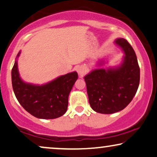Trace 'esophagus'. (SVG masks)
I'll return each instance as SVG.
<instances>
[{
    "instance_id": "obj_1",
    "label": "esophagus",
    "mask_w": 157,
    "mask_h": 157,
    "mask_svg": "<svg viewBox=\"0 0 157 157\" xmlns=\"http://www.w3.org/2000/svg\"><path fill=\"white\" fill-rule=\"evenodd\" d=\"M77 72H78V74L80 75L81 76H82L86 73L85 68L83 67V66H79V67L77 68Z\"/></svg>"
}]
</instances>
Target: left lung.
<instances>
[{
  "instance_id": "1",
  "label": "left lung",
  "mask_w": 157,
  "mask_h": 157,
  "mask_svg": "<svg viewBox=\"0 0 157 157\" xmlns=\"http://www.w3.org/2000/svg\"><path fill=\"white\" fill-rule=\"evenodd\" d=\"M115 44L124 53L121 65L93 70L84 77L90 106L105 114L126 108L136 94L140 80V68L132 46L124 38H117Z\"/></svg>"
}]
</instances>
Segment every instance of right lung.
I'll list each match as a JSON object with an SVG mask.
<instances>
[{"label": "right lung", "instance_id": "obj_1", "mask_svg": "<svg viewBox=\"0 0 157 157\" xmlns=\"http://www.w3.org/2000/svg\"><path fill=\"white\" fill-rule=\"evenodd\" d=\"M11 78L14 94L23 109L38 119H52L61 117L67 111L68 95L78 78V74L68 73L46 84L33 85L22 81L16 61Z\"/></svg>", "mask_w": 157, "mask_h": 157}]
</instances>
